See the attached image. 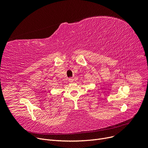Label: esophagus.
<instances>
[{"label": "esophagus", "mask_w": 148, "mask_h": 148, "mask_svg": "<svg viewBox=\"0 0 148 148\" xmlns=\"http://www.w3.org/2000/svg\"><path fill=\"white\" fill-rule=\"evenodd\" d=\"M68 81H69L70 83H71V82H73V78H69V80H68Z\"/></svg>", "instance_id": "1"}]
</instances>
